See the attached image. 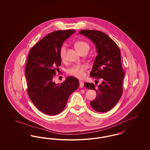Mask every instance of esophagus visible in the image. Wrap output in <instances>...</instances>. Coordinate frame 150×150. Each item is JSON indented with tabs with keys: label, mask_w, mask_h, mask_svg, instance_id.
Here are the masks:
<instances>
[{
	"label": "esophagus",
	"mask_w": 150,
	"mask_h": 150,
	"mask_svg": "<svg viewBox=\"0 0 150 150\" xmlns=\"http://www.w3.org/2000/svg\"><path fill=\"white\" fill-rule=\"evenodd\" d=\"M80 87L81 88H82L83 87V83L82 82H81V81L80 82Z\"/></svg>",
	"instance_id": "esophagus-1"
}]
</instances>
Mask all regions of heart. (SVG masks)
<instances>
[{
  "label": "heart",
  "mask_w": 150,
  "mask_h": 150,
  "mask_svg": "<svg viewBox=\"0 0 150 150\" xmlns=\"http://www.w3.org/2000/svg\"><path fill=\"white\" fill-rule=\"evenodd\" d=\"M75 47L80 53L85 50L89 49V44L83 41H79L75 43ZM66 51L67 47L65 44L62 45L60 50V57L62 60L65 59L66 57ZM87 69V66L86 65H73L71 68L68 70L69 73L70 75L76 77L78 79H83L85 76V70Z\"/></svg>",
  "instance_id": "obj_1"
}]
</instances>
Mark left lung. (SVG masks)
Here are the masks:
<instances>
[{
    "mask_svg": "<svg viewBox=\"0 0 150 150\" xmlns=\"http://www.w3.org/2000/svg\"><path fill=\"white\" fill-rule=\"evenodd\" d=\"M79 33L93 41L97 52L90 76L100 79L102 82L97 87L94 83H84L86 88L96 90L97 93L96 99L90 102V105L96 111L106 112L117 103L123 92L125 74L122 67L120 48L102 32L84 30Z\"/></svg>",
    "mask_w": 150,
    "mask_h": 150,
    "instance_id": "8db88e82",
    "label": "left lung"
}]
</instances>
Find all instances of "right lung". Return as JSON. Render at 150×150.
Returning <instances> with one entry per match:
<instances>
[{
	"instance_id": "right-lung-1",
	"label": "right lung",
	"mask_w": 150,
	"mask_h": 150,
	"mask_svg": "<svg viewBox=\"0 0 150 150\" xmlns=\"http://www.w3.org/2000/svg\"><path fill=\"white\" fill-rule=\"evenodd\" d=\"M74 30L52 32L33 46L29 53L25 69L27 92L35 106L42 112L57 115L65 108L70 94L80 86L73 76L62 83H56L53 76L61 65L60 50L64 41Z\"/></svg>"
}]
</instances>
